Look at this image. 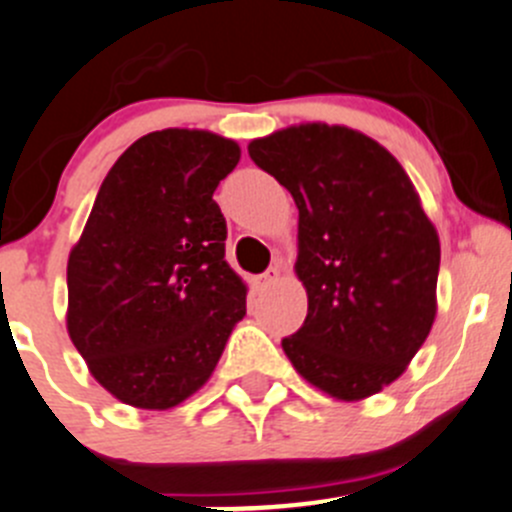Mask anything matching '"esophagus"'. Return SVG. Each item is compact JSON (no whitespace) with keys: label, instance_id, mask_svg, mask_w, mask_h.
<instances>
[{"label":"esophagus","instance_id":"34e87169","mask_svg":"<svg viewBox=\"0 0 512 512\" xmlns=\"http://www.w3.org/2000/svg\"><path fill=\"white\" fill-rule=\"evenodd\" d=\"M278 276H281V268H278V266H271V268H268L266 273H261V276L256 278L258 288H268V286H273V283L278 281Z\"/></svg>","mask_w":512,"mask_h":512}]
</instances>
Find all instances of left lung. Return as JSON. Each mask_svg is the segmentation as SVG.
<instances>
[{
    "instance_id": "obj_1",
    "label": "left lung",
    "mask_w": 512,
    "mask_h": 512,
    "mask_svg": "<svg viewBox=\"0 0 512 512\" xmlns=\"http://www.w3.org/2000/svg\"><path fill=\"white\" fill-rule=\"evenodd\" d=\"M298 209L303 326L281 346L318 391L363 401L391 386L426 343L440 241L396 156L348 126H288L249 144Z\"/></svg>"
}]
</instances>
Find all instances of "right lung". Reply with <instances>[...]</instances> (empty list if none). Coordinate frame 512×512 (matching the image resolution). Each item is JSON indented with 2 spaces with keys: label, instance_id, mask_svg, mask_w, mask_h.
Returning a JSON list of instances; mask_svg holds the SVG:
<instances>
[{
  "label": "right lung",
  "instance_id": "1",
  "mask_svg": "<svg viewBox=\"0 0 512 512\" xmlns=\"http://www.w3.org/2000/svg\"><path fill=\"white\" fill-rule=\"evenodd\" d=\"M234 139L164 129L116 159L69 251L67 331L116 401L169 411L211 378L246 283L226 263L214 191L239 164Z\"/></svg>",
  "mask_w": 512,
  "mask_h": 512
}]
</instances>
